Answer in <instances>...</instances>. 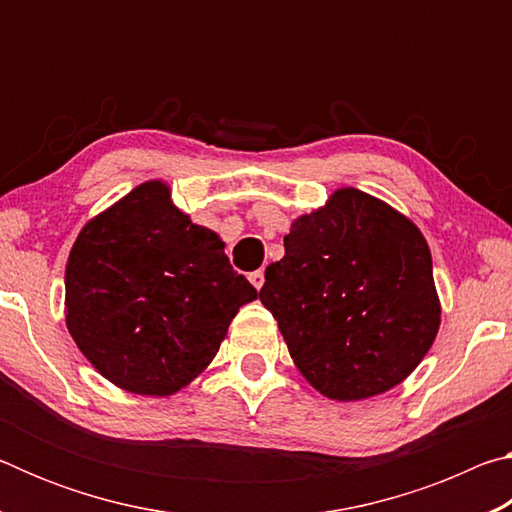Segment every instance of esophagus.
<instances>
[{
	"mask_svg": "<svg viewBox=\"0 0 512 512\" xmlns=\"http://www.w3.org/2000/svg\"><path fill=\"white\" fill-rule=\"evenodd\" d=\"M248 280H250V284H253V287L259 291V289L264 287V271H255V273H250Z\"/></svg>",
	"mask_w": 512,
	"mask_h": 512,
	"instance_id": "1",
	"label": "esophagus"
}]
</instances>
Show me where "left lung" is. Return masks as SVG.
I'll list each match as a JSON object with an SVG mask.
<instances>
[{
    "mask_svg": "<svg viewBox=\"0 0 512 512\" xmlns=\"http://www.w3.org/2000/svg\"><path fill=\"white\" fill-rule=\"evenodd\" d=\"M259 291L289 354L320 395L359 402L420 366L440 327L427 239L409 216L341 187L293 219Z\"/></svg>",
    "mask_w": 512,
    "mask_h": 512,
    "instance_id": "obj_1",
    "label": "left lung"
}]
</instances>
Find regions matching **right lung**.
Segmentation results:
<instances>
[{"mask_svg":"<svg viewBox=\"0 0 512 512\" xmlns=\"http://www.w3.org/2000/svg\"><path fill=\"white\" fill-rule=\"evenodd\" d=\"M257 291L223 239L146 180L83 225L65 266L76 348L121 391L169 397L210 366Z\"/></svg>","mask_w":512,"mask_h":512,"instance_id":"1","label":"right lung"}]
</instances>
